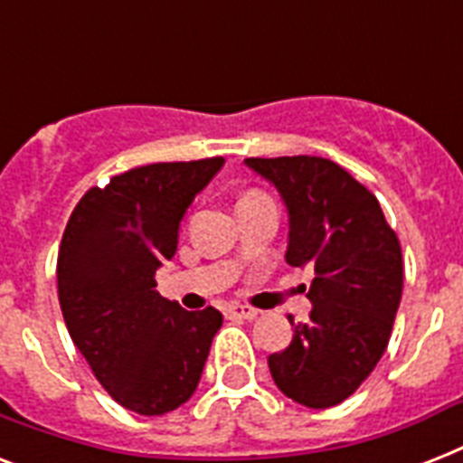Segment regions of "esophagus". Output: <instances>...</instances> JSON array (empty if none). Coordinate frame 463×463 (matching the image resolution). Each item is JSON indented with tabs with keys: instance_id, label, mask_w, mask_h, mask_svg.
Here are the masks:
<instances>
[{
	"instance_id": "34e87169",
	"label": "esophagus",
	"mask_w": 463,
	"mask_h": 463,
	"mask_svg": "<svg viewBox=\"0 0 463 463\" xmlns=\"http://www.w3.org/2000/svg\"><path fill=\"white\" fill-rule=\"evenodd\" d=\"M225 315L231 317V319H254V317L260 315V309L247 307V305H231V307L225 309Z\"/></svg>"
}]
</instances>
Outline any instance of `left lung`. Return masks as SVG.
I'll return each instance as SVG.
<instances>
[{
	"label": "left lung",
	"instance_id": "8db88e82",
	"mask_svg": "<svg viewBox=\"0 0 463 463\" xmlns=\"http://www.w3.org/2000/svg\"><path fill=\"white\" fill-rule=\"evenodd\" d=\"M288 211L290 267H312L307 322L269 355L276 387L307 409H329L367 380L387 351L403 290L402 245L380 202L334 160L247 158Z\"/></svg>",
	"mask_w": 463,
	"mask_h": 463
}]
</instances>
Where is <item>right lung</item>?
<instances>
[{
	"instance_id": "1",
	"label": "right lung",
	"mask_w": 463,
	"mask_h": 463,
	"mask_svg": "<svg viewBox=\"0 0 463 463\" xmlns=\"http://www.w3.org/2000/svg\"><path fill=\"white\" fill-rule=\"evenodd\" d=\"M223 158L154 163L90 187L61 235L57 290L69 336L105 392L141 416H163L194 394L216 307L187 312L156 290L189 203Z\"/></svg>"
}]
</instances>
